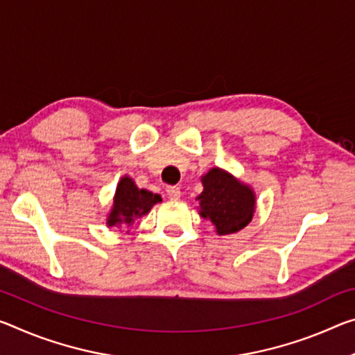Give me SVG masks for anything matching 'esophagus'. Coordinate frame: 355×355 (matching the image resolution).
Here are the masks:
<instances>
[{
	"instance_id": "obj_1",
	"label": "esophagus",
	"mask_w": 355,
	"mask_h": 355,
	"mask_svg": "<svg viewBox=\"0 0 355 355\" xmlns=\"http://www.w3.org/2000/svg\"><path fill=\"white\" fill-rule=\"evenodd\" d=\"M166 193H167V198L171 200H178L182 198V191H180L178 187H167Z\"/></svg>"
}]
</instances>
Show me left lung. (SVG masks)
Listing matches in <instances>:
<instances>
[{
  "instance_id": "1",
  "label": "left lung",
  "mask_w": 355,
  "mask_h": 355,
  "mask_svg": "<svg viewBox=\"0 0 355 355\" xmlns=\"http://www.w3.org/2000/svg\"><path fill=\"white\" fill-rule=\"evenodd\" d=\"M204 191L199 200V215L208 219L218 235L235 234L251 223L256 213V193L250 184L219 167H211L200 177Z\"/></svg>"
}]
</instances>
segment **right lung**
Listing matches in <instances>:
<instances>
[{
  "label": "right lung",
  "mask_w": 355,
  "mask_h": 355,
  "mask_svg": "<svg viewBox=\"0 0 355 355\" xmlns=\"http://www.w3.org/2000/svg\"><path fill=\"white\" fill-rule=\"evenodd\" d=\"M159 202H162L159 194H153L148 189H140L129 175L121 177L116 184L110 211L107 213L105 226L131 227L137 218L148 215L151 208Z\"/></svg>",
  "instance_id": "obj_1"
}]
</instances>
